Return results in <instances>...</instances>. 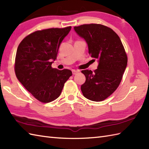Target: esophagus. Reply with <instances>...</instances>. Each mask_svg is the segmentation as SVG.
<instances>
[{
  "mask_svg": "<svg viewBox=\"0 0 149 149\" xmlns=\"http://www.w3.org/2000/svg\"><path fill=\"white\" fill-rule=\"evenodd\" d=\"M78 72H79V71H78V70H72V74H74V75L77 74Z\"/></svg>",
  "mask_w": 149,
  "mask_h": 149,
  "instance_id": "1",
  "label": "esophagus"
}]
</instances>
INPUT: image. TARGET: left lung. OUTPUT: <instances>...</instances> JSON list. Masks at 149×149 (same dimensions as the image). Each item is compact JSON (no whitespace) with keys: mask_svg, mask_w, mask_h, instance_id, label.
Segmentation results:
<instances>
[{"mask_svg":"<svg viewBox=\"0 0 149 149\" xmlns=\"http://www.w3.org/2000/svg\"><path fill=\"white\" fill-rule=\"evenodd\" d=\"M79 36L86 41L88 52L97 59V69L81 72L86 81L81 85L83 95L100 102L111 95L121 82L127 65V57L119 36L111 29L100 24H84L74 27Z\"/></svg>","mask_w":149,"mask_h":149,"instance_id":"obj_1","label":"left lung"}]
</instances>
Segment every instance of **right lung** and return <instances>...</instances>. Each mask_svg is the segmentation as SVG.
I'll return each mask as SVG.
<instances>
[{
  "label": "right lung",
  "mask_w": 149,
  "mask_h": 149,
  "mask_svg": "<svg viewBox=\"0 0 149 149\" xmlns=\"http://www.w3.org/2000/svg\"><path fill=\"white\" fill-rule=\"evenodd\" d=\"M72 27L38 31L19 44L15 70L18 81L37 100L50 102L59 97L65 82L72 75L68 69L52 68L59 47Z\"/></svg>",
  "instance_id": "right-lung-1"
}]
</instances>
